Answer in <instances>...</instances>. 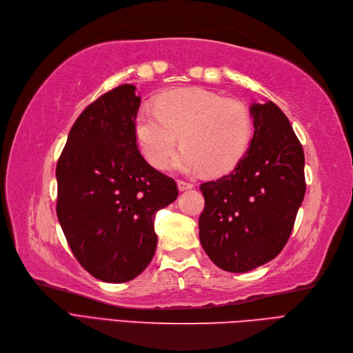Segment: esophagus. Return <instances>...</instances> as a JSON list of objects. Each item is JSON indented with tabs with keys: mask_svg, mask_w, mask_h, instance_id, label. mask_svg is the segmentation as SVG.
I'll return each instance as SVG.
<instances>
[{
	"mask_svg": "<svg viewBox=\"0 0 353 353\" xmlns=\"http://www.w3.org/2000/svg\"><path fill=\"white\" fill-rule=\"evenodd\" d=\"M177 186H179V190H188V189L193 188V183H190V181H186V180H179Z\"/></svg>",
	"mask_w": 353,
	"mask_h": 353,
	"instance_id": "obj_1",
	"label": "esophagus"
}]
</instances>
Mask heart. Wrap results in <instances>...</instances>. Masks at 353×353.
I'll return each mask as SVG.
<instances>
[{
  "instance_id": "1",
  "label": "heart",
  "mask_w": 353,
  "mask_h": 353,
  "mask_svg": "<svg viewBox=\"0 0 353 353\" xmlns=\"http://www.w3.org/2000/svg\"><path fill=\"white\" fill-rule=\"evenodd\" d=\"M134 133L142 154L157 168H165L180 141L185 146L174 167L183 172L225 173L246 152L252 136L248 108L234 99L201 88L167 90L155 108L143 107L134 119Z\"/></svg>"
}]
</instances>
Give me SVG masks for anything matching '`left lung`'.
Returning a JSON list of instances; mask_svg holds the SVG:
<instances>
[{
  "label": "left lung",
  "instance_id": "obj_1",
  "mask_svg": "<svg viewBox=\"0 0 353 353\" xmlns=\"http://www.w3.org/2000/svg\"><path fill=\"white\" fill-rule=\"evenodd\" d=\"M254 138L230 174L201 185L205 207L199 241L212 263L245 272L288 243L305 196V155L289 119L274 104H252Z\"/></svg>",
  "mask_w": 353,
  "mask_h": 353
}]
</instances>
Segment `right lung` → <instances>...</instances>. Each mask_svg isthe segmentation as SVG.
Here are the masks:
<instances>
[{"label":"right lung","mask_w":353,"mask_h":353,"mask_svg":"<svg viewBox=\"0 0 353 353\" xmlns=\"http://www.w3.org/2000/svg\"><path fill=\"white\" fill-rule=\"evenodd\" d=\"M124 83L89 104L57 163V217L89 274L124 283L151 263L155 214L176 201L174 179L142 157L134 133L141 105Z\"/></svg>","instance_id":"obj_1"}]
</instances>
